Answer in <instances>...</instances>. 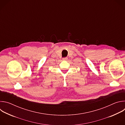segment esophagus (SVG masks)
<instances>
[{"mask_svg":"<svg viewBox=\"0 0 125 125\" xmlns=\"http://www.w3.org/2000/svg\"><path fill=\"white\" fill-rule=\"evenodd\" d=\"M63 60H67L68 59V58L67 57H65V58H63Z\"/></svg>","mask_w":125,"mask_h":125,"instance_id":"obj_1","label":"esophagus"}]
</instances>
